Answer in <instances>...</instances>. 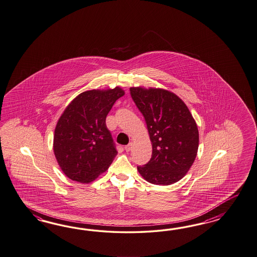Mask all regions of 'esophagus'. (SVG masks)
<instances>
[{
	"mask_svg": "<svg viewBox=\"0 0 257 257\" xmlns=\"http://www.w3.org/2000/svg\"><path fill=\"white\" fill-rule=\"evenodd\" d=\"M132 144H128L127 145L125 146V152H130L132 150Z\"/></svg>",
	"mask_w": 257,
	"mask_h": 257,
	"instance_id": "1",
	"label": "esophagus"
}]
</instances>
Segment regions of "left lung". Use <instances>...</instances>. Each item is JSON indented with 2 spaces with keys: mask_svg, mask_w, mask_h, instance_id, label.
Instances as JSON below:
<instances>
[{
  "mask_svg": "<svg viewBox=\"0 0 257 257\" xmlns=\"http://www.w3.org/2000/svg\"><path fill=\"white\" fill-rule=\"evenodd\" d=\"M143 113L152 143V158L139 173L158 185L177 183L190 170L198 149V130L188 107L176 94L163 88L131 87Z\"/></svg>",
  "mask_w": 257,
  "mask_h": 257,
  "instance_id": "left-lung-1",
  "label": "left lung"
}]
</instances>
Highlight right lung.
I'll return each mask as SVG.
<instances>
[{"label": "right lung", "mask_w": 257, "mask_h": 257, "mask_svg": "<svg viewBox=\"0 0 257 257\" xmlns=\"http://www.w3.org/2000/svg\"><path fill=\"white\" fill-rule=\"evenodd\" d=\"M125 91L115 86L81 93L60 115L53 150L59 168L71 180L88 184L105 172L117 151L106 116Z\"/></svg>", "instance_id": "right-lung-1"}]
</instances>
